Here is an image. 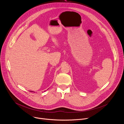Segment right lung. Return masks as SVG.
I'll return each instance as SVG.
<instances>
[{
  "label": "right lung",
  "instance_id": "add662e5",
  "mask_svg": "<svg viewBox=\"0 0 124 124\" xmlns=\"http://www.w3.org/2000/svg\"><path fill=\"white\" fill-rule=\"evenodd\" d=\"M31 91V92H33V91ZM35 93V92H34Z\"/></svg>",
  "mask_w": 124,
  "mask_h": 124
}]
</instances>
